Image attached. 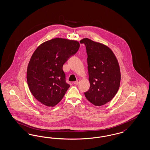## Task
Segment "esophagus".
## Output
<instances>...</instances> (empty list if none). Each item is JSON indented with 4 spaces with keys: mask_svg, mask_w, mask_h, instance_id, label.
Returning <instances> with one entry per match:
<instances>
[{
    "mask_svg": "<svg viewBox=\"0 0 150 150\" xmlns=\"http://www.w3.org/2000/svg\"><path fill=\"white\" fill-rule=\"evenodd\" d=\"M79 82H80V80H79V79H77L76 82H74V83L76 85H78Z\"/></svg>",
    "mask_w": 150,
    "mask_h": 150,
    "instance_id": "obj_1",
    "label": "esophagus"
}]
</instances>
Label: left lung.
Listing matches in <instances>:
<instances>
[{
  "instance_id": "left-lung-1",
  "label": "left lung",
  "mask_w": 150,
  "mask_h": 150,
  "mask_svg": "<svg viewBox=\"0 0 150 150\" xmlns=\"http://www.w3.org/2000/svg\"><path fill=\"white\" fill-rule=\"evenodd\" d=\"M86 45L90 88L84 95L96 106L110 102L120 87L119 64L111 49L104 44L86 38L80 41Z\"/></svg>"
}]
</instances>
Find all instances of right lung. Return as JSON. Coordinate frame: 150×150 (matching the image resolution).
Returning a JSON list of instances; mask_svg holds the SVG:
<instances>
[{"mask_svg":"<svg viewBox=\"0 0 150 150\" xmlns=\"http://www.w3.org/2000/svg\"><path fill=\"white\" fill-rule=\"evenodd\" d=\"M77 41L55 38L41 44L33 54L27 68L29 89L45 105L54 106L70 85L66 82L63 65L79 48Z\"/></svg>","mask_w":150,"mask_h":150,"instance_id":"add662e5","label":"right lung"}]
</instances>
